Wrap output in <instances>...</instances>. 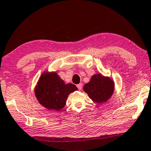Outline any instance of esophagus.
Instances as JSON below:
<instances>
[{
    "mask_svg": "<svg viewBox=\"0 0 151 151\" xmlns=\"http://www.w3.org/2000/svg\"><path fill=\"white\" fill-rule=\"evenodd\" d=\"M77 88L79 90H81L82 89V83H79V84H77Z\"/></svg>",
    "mask_w": 151,
    "mask_h": 151,
    "instance_id": "1",
    "label": "esophagus"
}]
</instances>
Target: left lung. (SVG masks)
Segmentation results:
<instances>
[{"label":"left lung","instance_id":"obj_1","mask_svg":"<svg viewBox=\"0 0 151 151\" xmlns=\"http://www.w3.org/2000/svg\"><path fill=\"white\" fill-rule=\"evenodd\" d=\"M83 91L93 102H105L113 95L114 82L109 77L96 74L93 75L91 81L84 85Z\"/></svg>","mask_w":151,"mask_h":151}]
</instances>
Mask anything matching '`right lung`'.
<instances>
[{"instance_id":"1","label":"right lung","mask_w":151,"mask_h":151,"mask_svg":"<svg viewBox=\"0 0 151 151\" xmlns=\"http://www.w3.org/2000/svg\"><path fill=\"white\" fill-rule=\"evenodd\" d=\"M78 88L72 83L65 84L56 72L42 74L35 88L36 98L49 110L60 111L65 105L68 95Z\"/></svg>"}]
</instances>
